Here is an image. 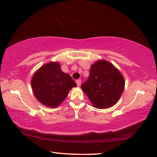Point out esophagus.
Listing matches in <instances>:
<instances>
[{
    "label": "esophagus",
    "mask_w": 157,
    "mask_h": 157,
    "mask_svg": "<svg viewBox=\"0 0 157 157\" xmlns=\"http://www.w3.org/2000/svg\"><path fill=\"white\" fill-rule=\"evenodd\" d=\"M81 82L82 81L80 80V79H78V80L76 81V83H77V85H78V86H79L81 85Z\"/></svg>",
    "instance_id": "34e87169"
}]
</instances>
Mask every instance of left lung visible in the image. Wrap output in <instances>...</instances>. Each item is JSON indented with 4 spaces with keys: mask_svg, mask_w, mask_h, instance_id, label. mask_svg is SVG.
I'll list each match as a JSON object with an SVG mask.
<instances>
[{
    "mask_svg": "<svg viewBox=\"0 0 157 157\" xmlns=\"http://www.w3.org/2000/svg\"><path fill=\"white\" fill-rule=\"evenodd\" d=\"M124 87L123 75L105 60H99L92 65L88 79L81 85L93 106L100 109L114 106L120 99Z\"/></svg>",
    "mask_w": 157,
    "mask_h": 157,
    "instance_id": "8db88e82",
    "label": "left lung"
}]
</instances>
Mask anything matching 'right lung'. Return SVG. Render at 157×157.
<instances>
[{
  "label": "right lung",
  "instance_id": "add662e5",
  "mask_svg": "<svg viewBox=\"0 0 157 157\" xmlns=\"http://www.w3.org/2000/svg\"><path fill=\"white\" fill-rule=\"evenodd\" d=\"M31 85L37 100L50 108L59 106L69 91L77 86L71 77L61 71L58 62H50L42 65L35 72Z\"/></svg>",
  "mask_w": 157,
  "mask_h": 157
}]
</instances>
